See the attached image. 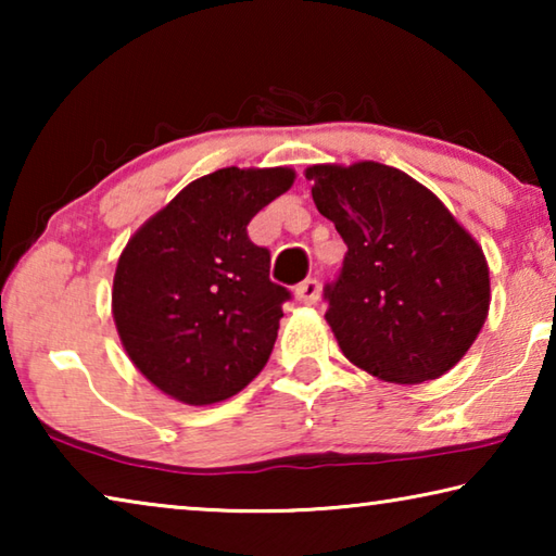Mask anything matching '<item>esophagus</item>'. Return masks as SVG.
Returning a JSON list of instances; mask_svg holds the SVG:
<instances>
[{
  "label": "esophagus",
  "mask_w": 556,
  "mask_h": 556,
  "mask_svg": "<svg viewBox=\"0 0 556 556\" xmlns=\"http://www.w3.org/2000/svg\"><path fill=\"white\" fill-rule=\"evenodd\" d=\"M294 296L299 304H316L318 296H321V285H318V279H304L301 285L294 289Z\"/></svg>",
  "instance_id": "esophagus-1"
}]
</instances>
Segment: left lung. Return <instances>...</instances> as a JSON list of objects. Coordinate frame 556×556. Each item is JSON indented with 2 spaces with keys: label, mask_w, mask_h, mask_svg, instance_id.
Returning a JSON list of instances; mask_svg holds the SVG:
<instances>
[{
  "label": "left lung",
  "mask_w": 556,
  "mask_h": 556,
  "mask_svg": "<svg viewBox=\"0 0 556 556\" xmlns=\"http://www.w3.org/2000/svg\"><path fill=\"white\" fill-rule=\"evenodd\" d=\"M318 213L348 244L326 285V321L343 355L384 382L448 372L491 306L488 262L427 186L378 162L306 168Z\"/></svg>",
  "instance_id": "left-lung-1"
}]
</instances>
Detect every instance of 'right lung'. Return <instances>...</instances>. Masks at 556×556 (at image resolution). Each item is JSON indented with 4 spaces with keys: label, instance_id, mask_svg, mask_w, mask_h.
<instances>
[{
    "label": "right lung",
    "instance_id": "obj_1",
    "mask_svg": "<svg viewBox=\"0 0 556 556\" xmlns=\"http://www.w3.org/2000/svg\"><path fill=\"white\" fill-rule=\"evenodd\" d=\"M291 184L287 166L218 168L188 184L122 250L112 281L119 341L168 397L223 402L267 365L291 294L269 279V250L248 238V225Z\"/></svg>",
    "mask_w": 556,
    "mask_h": 556
}]
</instances>
